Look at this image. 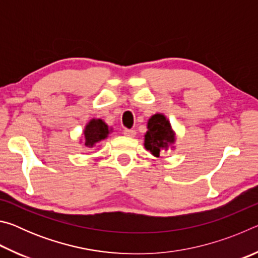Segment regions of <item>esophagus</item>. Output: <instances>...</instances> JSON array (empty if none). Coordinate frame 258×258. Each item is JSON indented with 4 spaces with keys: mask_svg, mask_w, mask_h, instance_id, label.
Instances as JSON below:
<instances>
[{
    "mask_svg": "<svg viewBox=\"0 0 258 258\" xmlns=\"http://www.w3.org/2000/svg\"><path fill=\"white\" fill-rule=\"evenodd\" d=\"M135 134H137V132H135L134 130H128V128L124 130V135H126V137L133 138V137H135Z\"/></svg>",
    "mask_w": 258,
    "mask_h": 258,
    "instance_id": "obj_1",
    "label": "esophagus"
}]
</instances>
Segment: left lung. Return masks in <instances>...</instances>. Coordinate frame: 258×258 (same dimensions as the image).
Instances as JSON below:
<instances>
[{
    "label": "left lung",
    "mask_w": 258,
    "mask_h": 258,
    "mask_svg": "<svg viewBox=\"0 0 258 258\" xmlns=\"http://www.w3.org/2000/svg\"><path fill=\"white\" fill-rule=\"evenodd\" d=\"M145 147L156 157L168 149L175 142V135L171 124L161 113H156L148 121V132L145 135Z\"/></svg>",
    "instance_id": "left-lung-1"
}]
</instances>
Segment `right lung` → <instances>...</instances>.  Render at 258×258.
Here are the masks:
<instances>
[{
	"label": "right lung",
	"instance_id": "1",
	"mask_svg": "<svg viewBox=\"0 0 258 258\" xmlns=\"http://www.w3.org/2000/svg\"><path fill=\"white\" fill-rule=\"evenodd\" d=\"M109 134L108 126L101 119H92L84 130L85 146L92 148L95 143L104 140Z\"/></svg>",
	"mask_w": 258,
	"mask_h": 258
}]
</instances>
